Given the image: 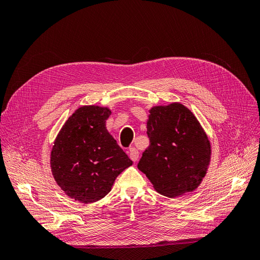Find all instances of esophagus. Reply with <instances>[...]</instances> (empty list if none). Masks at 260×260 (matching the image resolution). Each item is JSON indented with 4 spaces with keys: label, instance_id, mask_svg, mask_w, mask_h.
I'll return each instance as SVG.
<instances>
[{
    "label": "esophagus",
    "instance_id": "obj_1",
    "mask_svg": "<svg viewBox=\"0 0 260 260\" xmlns=\"http://www.w3.org/2000/svg\"><path fill=\"white\" fill-rule=\"evenodd\" d=\"M129 157L132 161H137L139 158V151L136 147H131L129 149Z\"/></svg>",
    "mask_w": 260,
    "mask_h": 260
}]
</instances>
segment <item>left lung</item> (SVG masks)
<instances>
[{"mask_svg":"<svg viewBox=\"0 0 260 260\" xmlns=\"http://www.w3.org/2000/svg\"><path fill=\"white\" fill-rule=\"evenodd\" d=\"M147 137L149 146L138 168L155 190L168 198L194 191L206 175L210 143L190 109L179 103L153 107Z\"/></svg>","mask_w":260,"mask_h":260,"instance_id":"8db88e82","label":"left lung"}]
</instances>
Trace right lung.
Segmentation results:
<instances>
[{
    "instance_id": "obj_1",
    "label": "right lung",
    "mask_w": 260,
    "mask_h": 260,
    "mask_svg": "<svg viewBox=\"0 0 260 260\" xmlns=\"http://www.w3.org/2000/svg\"><path fill=\"white\" fill-rule=\"evenodd\" d=\"M106 107L82 106L68 118L55 140L51 168L68 196L84 204L103 199L115 179L132 165L105 122Z\"/></svg>"
}]
</instances>
